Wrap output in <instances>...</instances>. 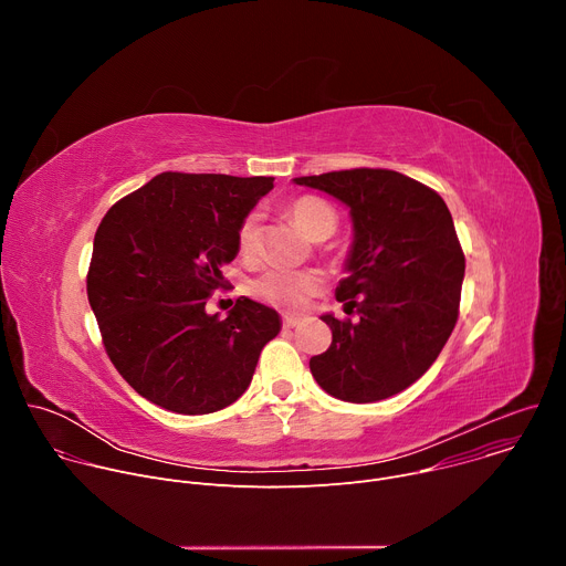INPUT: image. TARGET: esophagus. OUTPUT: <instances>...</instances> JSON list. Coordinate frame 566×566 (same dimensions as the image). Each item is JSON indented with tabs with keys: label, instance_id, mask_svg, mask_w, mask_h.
<instances>
[{
	"label": "esophagus",
	"instance_id": "esophagus-1",
	"mask_svg": "<svg viewBox=\"0 0 566 566\" xmlns=\"http://www.w3.org/2000/svg\"><path fill=\"white\" fill-rule=\"evenodd\" d=\"M302 322V317H295V315H284V319H282V325H284V329H295L297 325Z\"/></svg>",
	"mask_w": 566,
	"mask_h": 566
}]
</instances>
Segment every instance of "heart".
Masks as SVG:
<instances>
[{
    "label": "heart",
    "instance_id": "1",
    "mask_svg": "<svg viewBox=\"0 0 566 566\" xmlns=\"http://www.w3.org/2000/svg\"><path fill=\"white\" fill-rule=\"evenodd\" d=\"M289 214L302 228V232L313 241L329 239L340 223L338 210L322 197L302 195L289 203ZM258 212H249L237 228V249L241 255H253L258 249ZM319 275L313 271H289L269 269L253 280L251 291L262 302L277 306L282 311H300L306 306L308 297L319 291Z\"/></svg>",
    "mask_w": 566,
    "mask_h": 566
}]
</instances>
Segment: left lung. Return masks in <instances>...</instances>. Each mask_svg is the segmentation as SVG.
<instances>
[{"label":"left lung","instance_id":"obj_1","mask_svg":"<svg viewBox=\"0 0 566 566\" xmlns=\"http://www.w3.org/2000/svg\"><path fill=\"white\" fill-rule=\"evenodd\" d=\"M349 206L354 247L336 300L358 319L322 315L325 354L308 360L317 385L347 402L389 398L419 380L448 343L465 258L446 201L432 188L382 168L300 177Z\"/></svg>","mask_w":566,"mask_h":566}]
</instances>
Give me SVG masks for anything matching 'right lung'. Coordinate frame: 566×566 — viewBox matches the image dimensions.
<instances>
[{
    "mask_svg": "<svg viewBox=\"0 0 566 566\" xmlns=\"http://www.w3.org/2000/svg\"><path fill=\"white\" fill-rule=\"evenodd\" d=\"M273 177L156 175L103 217L87 295L118 374L154 406L177 415L228 408L251 385L280 315L239 297L228 317L206 313L228 289L237 228Z\"/></svg>",
    "mask_w": 566,
    "mask_h": 566,
    "instance_id": "1",
    "label": "right lung"
}]
</instances>
